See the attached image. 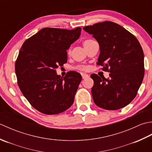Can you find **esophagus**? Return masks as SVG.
<instances>
[{"label": "esophagus", "mask_w": 152, "mask_h": 152, "mask_svg": "<svg viewBox=\"0 0 152 152\" xmlns=\"http://www.w3.org/2000/svg\"><path fill=\"white\" fill-rule=\"evenodd\" d=\"M82 78H83V79L87 78H88V77H89V76L88 75V74H84V73H82Z\"/></svg>", "instance_id": "1"}]
</instances>
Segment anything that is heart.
Masks as SVG:
<instances>
[{
  "mask_svg": "<svg viewBox=\"0 0 152 152\" xmlns=\"http://www.w3.org/2000/svg\"><path fill=\"white\" fill-rule=\"evenodd\" d=\"M93 41H94V40H91V39L84 40L83 42V46H84V48L86 49V48H88L89 46V45L91 44L92 42H93ZM70 50H71V47L69 48V50H68V52H70ZM76 69H78V70H87L88 69V66H86V65H78V66H77L76 67Z\"/></svg>",
  "mask_w": 152,
  "mask_h": 152,
  "instance_id": "heart-1",
  "label": "heart"
}]
</instances>
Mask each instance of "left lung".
Returning <instances> with one entry per match:
<instances>
[{"label": "left lung", "mask_w": 152, "mask_h": 152, "mask_svg": "<svg viewBox=\"0 0 152 152\" xmlns=\"http://www.w3.org/2000/svg\"><path fill=\"white\" fill-rule=\"evenodd\" d=\"M98 42L97 64L110 78L92 74L93 101L99 107L115 110L125 107L137 95L144 76V53L139 42L115 23L103 21L83 28Z\"/></svg>", "instance_id": "left-lung-1"}]
</instances>
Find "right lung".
I'll list each match as a JSON object with an SVG mask.
<instances>
[{"mask_svg": "<svg viewBox=\"0 0 152 152\" xmlns=\"http://www.w3.org/2000/svg\"><path fill=\"white\" fill-rule=\"evenodd\" d=\"M81 30L43 28L22 45L15 64L19 88L42 114H59L73 104L81 74L69 71L63 78L56 69L67 62L66 50L78 39Z\"/></svg>", "mask_w": 152, "mask_h": 152, "instance_id": "1", "label": "right lung"}]
</instances>
